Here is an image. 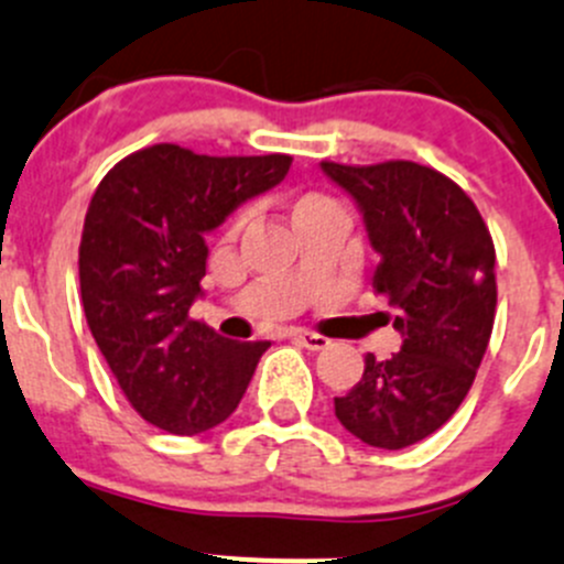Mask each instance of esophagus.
<instances>
[{"mask_svg": "<svg viewBox=\"0 0 564 564\" xmlns=\"http://www.w3.org/2000/svg\"><path fill=\"white\" fill-rule=\"evenodd\" d=\"M293 339L299 345H304L306 350H323L328 348V339L321 337V334H312V332H293Z\"/></svg>", "mask_w": 564, "mask_h": 564, "instance_id": "1", "label": "esophagus"}]
</instances>
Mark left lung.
<instances>
[{
    "label": "left lung",
    "instance_id": "obj_1",
    "mask_svg": "<svg viewBox=\"0 0 564 564\" xmlns=\"http://www.w3.org/2000/svg\"><path fill=\"white\" fill-rule=\"evenodd\" d=\"M321 170L359 208L378 254L372 290L394 306L403 337L392 359L365 356L361 381L334 398V414L370 447H411L458 411L477 376L496 312L494 241L464 188L431 166Z\"/></svg>",
    "mask_w": 564,
    "mask_h": 564
}]
</instances>
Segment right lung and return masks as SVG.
Masks as SVG:
<instances>
[{
  "mask_svg": "<svg viewBox=\"0 0 564 564\" xmlns=\"http://www.w3.org/2000/svg\"><path fill=\"white\" fill-rule=\"evenodd\" d=\"M290 161L153 144L95 188L79 247L82 304L106 365L150 425L197 436L225 422L271 348L221 337L188 310L203 295L208 232L280 186Z\"/></svg>",
  "mask_w": 564,
  "mask_h": 564,
  "instance_id": "add662e5",
  "label": "right lung"
}]
</instances>
